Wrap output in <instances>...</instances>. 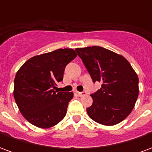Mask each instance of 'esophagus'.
<instances>
[{
  "label": "esophagus",
  "mask_w": 152,
  "mask_h": 152,
  "mask_svg": "<svg viewBox=\"0 0 152 152\" xmlns=\"http://www.w3.org/2000/svg\"><path fill=\"white\" fill-rule=\"evenodd\" d=\"M87 94V93L86 92H78V95L80 97H84V96H86Z\"/></svg>",
  "instance_id": "1"
}]
</instances>
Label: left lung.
Here are the masks:
<instances>
[{
    "instance_id": "8db88e82",
    "label": "left lung",
    "mask_w": 152,
    "mask_h": 152,
    "mask_svg": "<svg viewBox=\"0 0 152 152\" xmlns=\"http://www.w3.org/2000/svg\"><path fill=\"white\" fill-rule=\"evenodd\" d=\"M93 81L102 83L91 94L93 104L86 109L99 124L112 126L124 121L137 101L138 77L124 57L100 46L76 48Z\"/></svg>"
}]
</instances>
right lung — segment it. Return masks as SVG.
<instances>
[{
	"label": "right lung",
	"instance_id": "right-lung-1",
	"mask_svg": "<svg viewBox=\"0 0 152 152\" xmlns=\"http://www.w3.org/2000/svg\"><path fill=\"white\" fill-rule=\"evenodd\" d=\"M77 56L72 49H58L25 62L15 78L14 97L23 117L41 129L53 127L65 117L73 93L54 90L65 67Z\"/></svg>",
	"mask_w": 152,
	"mask_h": 152
}]
</instances>
